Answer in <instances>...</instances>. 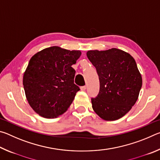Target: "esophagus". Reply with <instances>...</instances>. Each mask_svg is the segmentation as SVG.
Wrapping results in <instances>:
<instances>
[{
	"label": "esophagus",
	"mask_w": 160,
	"mask_h": 160,
	"mask_svg": "<svg viewBox=\"0 0 160 160\" xmlns=\"http://www.w3.org/2000/svg\"><path fill=\"white\" fill-rule=\"evenodd\" d=\"M86 88H87V87L85 85V86H82V87H80V90H82V91H85V90H86Z\"/></svg>",
	"instance_id": "1"
}]
</instances>
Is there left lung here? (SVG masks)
<instances>
[{
	"label": "left lung",
	"instance_id": "1",
	"mask_svg": "<svg viewBox=\"0 0 160 160\" xmlns=\"http://www.w3.org/2000/svg\"><path fill=\"white\" fill-rule=\"evenodd\" d=\"M96 68L99 79V92L92 98V109L105 121H115L126 115L135 104L142 87V77L135 59L122 50L87 52Z\"/></svg>",
	"mask_w": 160,
	"mask_h": 160
}]
</instances>
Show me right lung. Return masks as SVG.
<instances>
[{"instance_id": "add662e5", "label": "right lung", "mask_w": 160, "mask_h": 160, "mask_svg": "<svg viewBox=\"0 0 160 160\" xmlns=\"http://www.w3.org/2000/svg\"><path fill=\"white\" fill-rule=\"evenodd\" d=\"M80 51L59 47H48L32 56L23 76V86L29 104L42 117H58L68 109L79 87L74 84L72 65Z\"/></svg>"}]
</instances>
